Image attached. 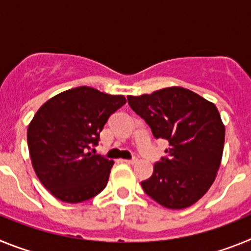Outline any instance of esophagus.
Wrapping results in <instances>:
<instances>
[{
    "instance_id": "esophagus-1",
    "label": "esophagus",
    "mask_w": 251,
    "mask_h": 251,
    "mask_svg": "<svg viewBox=\"0 0 251 251\" xmlns=\"http://www.w3.org/2000/svg\"><path fill=\"white\" fill-rule=\"evenodd\" d=\"M123 162H126V163H128V165H134L137 162L136 158H132V159H123Z\"/></svg>"
}]
</instances>
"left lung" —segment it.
<instances>
[{
	"label": "left lung",
	"mask_w": 251,
	"mask_h": 251,
	"mask_svg": "<svg viewBox=\"0 0 251 251\" xmlns=\"http://www.w3.org/2000/svg\"><path fill=\"white\" fill-rule=\"evenodd\" d=\"M127 98L154 138L170 145L167 157L156 162L152 176L141 182L145 192L167 208L194 205L211 187L223 158L225 127L217 108L181 86Z\"/></svg>",
	"instance_id": "1"
}]
</instances>
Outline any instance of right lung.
<instances>
[{
	"mask_svg": "<svg viewBox=\"0 0 251 251\" xmlns=\"http://www.w3.org/2000/svg\"><path fill=\"white\" fill-rule=\"evenodd\" d=\"M126 104L89 86L66 90L49 99L27 128V145L36 176L59 200L83 202L100 194L114 162L90 148L110 114Z\"/></svg>",
	"mask_w": 251,
	"mask_h": 251,
	"instance_id": "obj_1",
	"label": "right lung"
}]
</instances>
